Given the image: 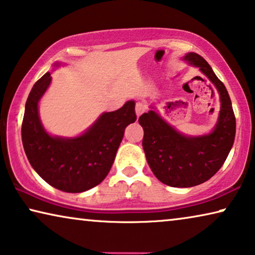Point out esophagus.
I'll return each mask as SVG.
<instances>
[{
  "label": "esophagus",
  "mask_w": 255,
  "mask_h": 255,
  "mask_svg": "<svg viewBox=\"0 0 255 255\" xmlns=\"http://www.w3.org/2000/svg\"><path fill=\"white\" fill-rule=\"evenodd\" d=\"M146 105L144 103H140V102H138V103H136V106H135V111H136V116L139 117L140 115H142L143 112L146 111Z\"/></svg>",
  "instance_id": "1"
}]
</instances>
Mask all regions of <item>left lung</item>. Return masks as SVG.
Segmentation results:
<instances>
[{"label":"left lung","mask_w":255,"mask_h":255,"mask_svg":"<svg viewBox=\"0 0 255 255\" xmlns=\"http://www.w3.org/2000/svg\"><path fill=\"white\" fill-rule=\"evenodd\" d=\"M183 59L210 79L220 95L221 106L213 130L198 136L176 130L152 105L149 112L139 117L147 164L159 181L174 188L195 187L210 180L225 164L236 135V119L225 85L198 54L188 52Z\"/></svg>","instance_id":"1"}]
</instances>
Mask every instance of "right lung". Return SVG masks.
I'll use <instances>...</instances> for the list:
<instances>
[{"label": "right lung", "instance_id": "1", "mask_svg": "<svg viewBox=\"0 0 255 255\" xmlns=\"http://www.w3.org/2000/svg\"><path fill=\"white\" fill-rule=\"evenodd\" d=\"M62 63H55L59 66ZM51 82L47 72L33 86L25 105L21 139L30 166L43 180L64 192L79 193L96 187L108 175L125 129L135 123V102L104 112L75 137L52 136L39 116V102Z\"/></svg>", "mask_w": 255, "mask_h": 255}]
</instances>
